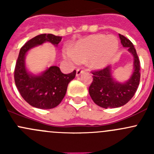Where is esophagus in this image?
<instances>
[{
    "instance_id": "obj_1",
    "label": "esophagus",
    "mask_w": 154,
    "mask_h": 154,
    "mask_svg": "<svg viewBox=\"0 0 154 154\" xmlns=\"http://www.w3.org/2000/svg\"><path fill=\"white\" fill-rule=\"evenodd\" d=\"M83 73H84V70H81L80 68H78V69L77 70V73H76V76L77 77H79V76H80L81 74H83Z\"/></svg>"
}]
</instances>
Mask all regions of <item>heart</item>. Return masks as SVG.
Segmentation results:
<instances>
[{"mask_svg": "<svg viewBox=\"0 0 154 154\" xmlns=\"http://www.w3.org/2000/svg\"><path fill=\"white\" fill-rule=\"evenodd\" d=\"M119 45L112 35L94 34L80 40L70 51L64 54V57L70 63H84L91 69H102L109 64L116 56Z\"/></svg>", "mask_w": 154, "mask_h": 154, "instance_id": "heart-1", "label": "heart"}]
</instances>
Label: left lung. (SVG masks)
Returning a JSON list of instances; mask_svg holds the SVG:
<instances>
[{"label": "left lung", "instance_id": "1", "mask_svg": "<svg viewBox=\"0 0 154 154\" xmlns=\"http://www.w3.org/2000/svg\"><path fill=\"white\" fill-rule=\"evenodd\" d=\"M121 43L132 54L133 71L127 81L119 82L114 78L111 66L104 69L93 71V81L88 92L93 101L103 108H118L125 105L136 93L140 81V62L133 43L119 34Z\"/></svg>", "mask_w": 154, "mask_h": 154}]
</instances>
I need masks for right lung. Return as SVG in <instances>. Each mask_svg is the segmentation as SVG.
Instances as JSON below:
<instances>
[{
	"instance_id": "right-lung-1",
	"label": "right lung",
	"mask_w": 154,
	"mask_h": 154,
	"mask_svg": "<svg viewBox=\"0 0 154 154\" xmlns=\"http://www.w3.org/2000/svg\"><path fill=\"white\" fill-rule=\"evenodd\" d=\"M61 40L62 36L41 34L29 40L20 50L14 74L15 86L21 97L35 108L49 109L58 106L66 95L68 83L75 77L76 71L65 74L57 66H51L34 74L26 67V55L29 50L45 42L57 47Z\"/></svg>"
}]
</instances>
